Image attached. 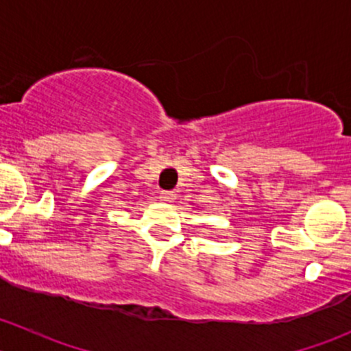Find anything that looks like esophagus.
<instances>
[{"mask_svg": "<svg viewBox=\"0 0 351 351\" xmlns=\"http://www.w3.org/2000/svg\"><path fill=\"white\" fill-rule=\"evenodd\" d=\"M159 198H161L162 202H166V204H169V202H173L176 198L175 192H169V190H162L161 193H159Z\"/></svg>", "mask_w": 351, "mask_h": 351, "instance_id": "34e87169", "label": "esophagus"}]
</instances>
